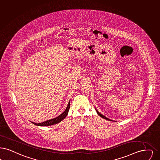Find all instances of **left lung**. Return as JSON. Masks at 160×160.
<instances>
[{
	"label": "left lung",
	"mask_w": 160,
	"mask_h": 160,
	"mask_svg": "<svg viewBox=\"0 0 160 160\" xmlns=\"http://www.w3.org/2000/svg\"><path fill=\"white\" fill-rule=\"evenodd\" d=\"M96 112H97V113H98V115H99V116H100V117H102V118H105V119H106V120H110V121H111V120H109V119H108V118H107V117H105V116H103V115H102V114H100V113H99V112H98V111H97V110H96Z\"/></svg>",
	"instance_id": "1"
}]
</instances>
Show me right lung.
<instances>
[{"instance_id":"right-lung-1","label":"right lung","mask_w":160,"mask_h":160,"mask_svg":"<svg viewBox=\"0 0 160 160\" xmlns=\"http://www.w3.org/2000/svg\"><path fill=\"white\" fill-rule=\"evenodd\" d=\"M70 101L68 104V106L67 107L66 109L65 110L63 113H62L60 115H59L57 117L53 118L51 120H49L48 121L43 122H40V123H36V122H32V124L36 125V126H51V125H53L55 124H57L58 122L62 121L64 118L67 117V115L68 114V112L69 111L70 109Z\"/></svg>"}]
</instances>
